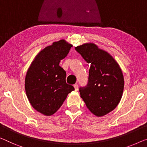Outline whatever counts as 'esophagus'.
Here are the masks:
<instances>
[{
  "instance_id": "esophagus-1",
  "label": "esophagus",
  "mask_w": 147,
  "mask_h": 147,
  "mask_svg": "<svg viewBox=\"0 0 147 147\" xmlns=\"http://www.w3.org/2000/svg\"><path fill=\"white\" fill-rule=\"evenodd\" d=\"M74 89H75V90L77 91L78 90V85L77 84H74Z\"/></svg>"
}]
</instances>
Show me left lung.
<instances>
[{"mask_svg": "<svg viewBox=\"0 0 147 147\" xmlns=\"http://www.w3.org/2000/svg\"><path fill=\"white\" fill-rule=\"evenodd\" d=\"M75 49L90 65L88 84L79 88L80 97L93 114L106 115L121 99L124 79L121 68L108 53L94 43H85Z\"/></svg>", "mask_w": 147, "mask_h": 147, "instance_id": "1", "label": "left lung"}]
</instances>
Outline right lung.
<instances>
[{
  "instance_id": "add662e5",
  "label": "right lung",
  "mask_w": 147,
  "mask_h": 147,
  "mask_svg": "<svg viewBox=\"0 0 147 147\" xmlns=\"http://www.w3.org/2000/svg\"><path fill=\"white\" fill-rule=\"evenodd\" d=\"M63 39L54 42L37 55L26 74L25 90L30 104L45 115L54 114L73 91L66 82V72L59 66L72 47Z\"/></svg>"
}]
</instances>
